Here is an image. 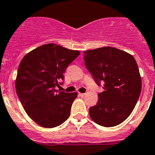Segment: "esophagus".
Returning a JSON list of instances; mask_svg holds the SVG:
<instances>
[{
    "label": "esophagus",
    "instance_id": "34e87169",
    "mask_svg": "<svg viewBox=\"0 0 155 155\" xmlns=\"http://www.w3.org/2000/svg\"><path fill=\"white\" fill-rule=\"evenodd\" d=\"M79 94L80 97H84L85 95V93H79Z\"/></svg>",
    "mask_w": 155,
    "mask_h": 155
}]
</instances>
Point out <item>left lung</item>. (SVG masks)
<instances>
[{
  "mask_svg": "<svg viewBox=\"0 0 155 155\" xmlns=\"http://www.w3.org/2000/svg\"><path fill=\"white\" fill-rule=\"evenodd\" d=\"M84 61L94 82L103 85L98 101L89 108L93 121L104 127L124 122L131 114L142 90V78L133 55L112 47L85 51Z\"/></svg>",
  "mask_w": 155,
  "mask_h": 155,
  "instance_id": "left-lung-1",
  "label": "left lung"
}]
</instances>
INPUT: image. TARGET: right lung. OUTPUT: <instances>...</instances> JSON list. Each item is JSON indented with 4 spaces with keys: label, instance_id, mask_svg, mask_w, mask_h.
<instances>
[{
    "label": "right lung",
    "instance_id": "right-lung-1",
    "mask_svg": "<svg viewBox=\"0 0 155 155\" xmlns=\"http://www.w3.org/2000/svg\"><path fill=\"white\" fill-rule=\"evenodd\" d=\"M79 51L46 44L28 52L19 64L16 79L18 97L28 117L45 128H54L68 119L77 92L55 89Z\"/></svg>",
    "mask_w": 155,
    "mask_h": 155
}]
</instances>
